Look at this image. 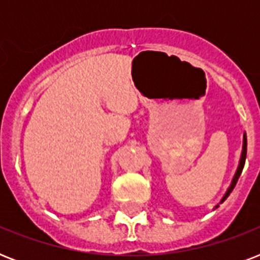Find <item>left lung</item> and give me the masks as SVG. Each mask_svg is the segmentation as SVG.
<instances>
[{
	"label": "left lung",
	"instance_id": "8db88e82",
	"mask_svg": "<svg viewBox=\"0 0 260 260\" xmlns=\"http://www.w3.org/2000/svg\"><path fill=\"white\" fill-rule=\"evenodd\" d=\"M246 155H247V136H246V134H244V136H243L242 158H240V162H239V167H238V170H236V174H235L234 179H232V183H231V186H230V187H228V190H226V193L224 194V197H222L221 202L225 201L226 197L230 196L231 191L234 190V187H235V186H236V183H238V179H239V177H240V174H242L243 167H244V163H246Z\"/></svg>",
	"mask_w": 260,
	"mask_h": 260
}]
</instances>
